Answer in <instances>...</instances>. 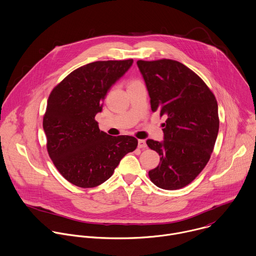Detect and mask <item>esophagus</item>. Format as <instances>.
<instances>
[{
  "label": "esophagus",
  "mask_w": 256,
  "mask_h": 256,
  "mask_svg": "<svg viewBox=\"0 0 256 256\" xmlns=\"http://www.w3.org/2000/svg\"><path fill=\"white\" fill-rule=\"evenodd\" d=\"M147 147V144H146V141L145 140H138V148H146Z\"/></svg>",
  "instance_id": "1"
}]
</instances>
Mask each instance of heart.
<instances>
[{
  "label": "heart",
  "mask_w": 256,
  "mask_h": 256,
  "mask_svg": "<svg viewBox=\"0 0 256 256\" xmlns=\"http://www.w3.org/2000/svg\"><path fill=\"white\" fill-rule=\"evenodd\" d=\"M137 83H140L139 81H137V80H133V81H131L130 83H129V85H132V84H137Z\"/></svg>",
  "instance_id": "heart-1"
}]
</instances>
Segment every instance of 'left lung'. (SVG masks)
Segmentation results:
<instances>
[{
	"instance_id": "left-lung-1",
	"label": "left lung",
	"mask_w": 256,
	"mask_h": 256,
	"mask_svg": "<svg viewBox=\"0 0 256 256\" xmlns=\"http://www.w3.org/2000/svg\"><path fill=\"white\" fill-rule=\"evenodd\" d=\"M145 81L151 110L167 119L164 140L148 139V147L160 155L149 171L150 180L165 190L191 183L210 159L219 129L215 96L192 70L180 62L162 59L137 61Z\"/></svg>"
}]
</instances>
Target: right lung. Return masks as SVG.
Instances as JSON below:
<instances>
[{
  "mask_svg": "<svg viewBox=\"0 0 256 256\" xmlns=\"http://www.w3.org/2000/svg\"><path fill=\"white\" fill-rule=\"evenodd\" d=\"M132 64V59L87 64L70 73L49 96L43 119L47 150L62 176L78 187H96L108 180L138 145L132 136L100 131L95 120L109 89Z\"/></svg>",
  "mask_w": 256,
  "mask_h": 256,
  "instance_id": "obj_1",
  "label": "right lung"
}]
</instances>
